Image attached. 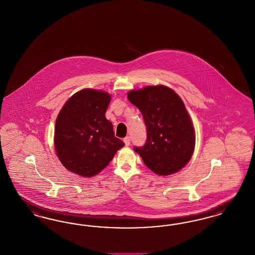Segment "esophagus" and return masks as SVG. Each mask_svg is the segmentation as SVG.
<instances>
[{
    "label": "esophagus",
    "instance_id": "obj_1",
    "mask_svg": "<svg viewBox=\"0 0 255 255\" xmlns=\"http://www.w3.org/2000/svg\"><path fill=\"white\" fill-rule=\"evenodd\" d=\"M123 141H124L125 145H130V137H129V136H126V137H124V138H123Z\"/></svg>",
    "mask_w": 255,
    "mask_h": 255
}]
</instances>
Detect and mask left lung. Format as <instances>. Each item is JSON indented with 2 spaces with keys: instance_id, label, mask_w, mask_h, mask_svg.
Wrapping results in <instances>:
<instances>
[{
  "instance_id": "obj_1",
  "label": "left lung",
  "mask_w": 255,
  "mask_h": 255,
  "mask_svg": "<svg viewBox=\"0 0 255 255\" xmlns=\"http://www.w3.org/2000/svg\"><path fill=\"white\" fill-rule=\"evenodd\" d=\"M127 96L145 122V145L133 150L146 166L159 176L183 168L194 153L195 130L182 98L164 85L132 90Z\"/></svg>"
}]
</instances>
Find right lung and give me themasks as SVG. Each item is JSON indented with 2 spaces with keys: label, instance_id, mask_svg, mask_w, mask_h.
Instances as JSON below:
<instances>
[{
  "label": "right lung",
  "instance_id": "add662e5",
  "mask_svg": "<svg viewBox=\"0 0 255 255\" xmlns=\"http://www.w3.org/2000/svg\"><path fill=\"white\" fill-rule=\"evenodd\" d=\"M112 97L100 90L83 89L62 107L54 129V148L66 169L84 178L104 169L124 146L105 117Z\"/></svg>",
  "mask_w": 255,
  "mask_h": 255
}]
</instances>
